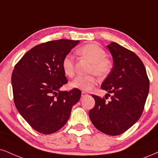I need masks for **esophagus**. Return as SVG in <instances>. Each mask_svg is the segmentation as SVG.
<instances>
[{
	"label": "esophagus",
	"instance_id": "34e87169",
	"mask_svg": "<svg viewBox=\"0 0 158 158\" xmlns=\"http://www.w3.org/2000/svg\"><path fill=\"white\" fill-rule=\"evenodd\" d=\"M86 96H88V94H87L85 92V91H82V94H81V97H86Z\"/></svg>",
	"mask_w": 158,
	"mask_h": 158
}]
</instances>
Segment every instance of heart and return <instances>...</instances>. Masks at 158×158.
<instances>
[{
  "label": "heart",
  "mask_w": 158,
  "mask_h": 158,
  "mask_svg": "<svg viewBox=\"0 0 158 158\" xmlns=\"http://www.w3.org/2000/svg\"><path fill=\"white\" fill-rule=\"evenodd\" d=\"M77 52L79 55L91 62L89 73L95 74L100 77H105L111 73L113 62L106 57V50L98 44L94 43L85 44L81 47ZM61 67L66 75L73 77L75 74V61L73 56L70 55L64 56L62 60ZM97 83V78L94 75H79L70 83V85L73 88L88 91H90Z\"/></svg>",
  "instance_id": "b5f03b06"
}]
</instances>
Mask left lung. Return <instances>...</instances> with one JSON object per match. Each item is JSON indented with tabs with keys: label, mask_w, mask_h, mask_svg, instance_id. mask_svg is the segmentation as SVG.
Instances as JSON below:
<instances>
[{
	"label": "left lung",
	"mask_w": 158,
	"mask_h": 158,
	"mask_svg": "<svg viewBox=\"0 0 158 158\" xmlns=\"http://www.w3.org/2000/svg\"><path fill=\"white\" fill-rule=\"evenodd\" d=\"M108 48L114 59L111 73L101 88L108 91L112 100L92 94L95 106L89 118L95 127L109 135L124 133L139 119L149 90V80L140 58L131 50L116 42ZM112 94V95H110Z\"/></svg>",
	"instance_id": "8db88e82"
}]
</instances>
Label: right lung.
Segmentation results:
<instances>
[{
    "label": "right lung",
    "instance_id": "obj_1",
    "mask_svg": "<svg viewBox=\"0 0 158 158\" xmlns=\"http://www.w3.org/2000/svg\"><path fill=\"white\" fill-rule=\"evenodd\" d=\"M78 40L44 42L28 50L15 66L11 75L15 105L33 129L48 135L67 123L81 91H60L67 83L61 63Z\"/></svg>",
    "mask_w": 158,
    "mask_h": 158
}]
</instances>
